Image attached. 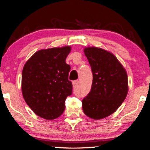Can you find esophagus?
I'll return each instance as SVG.
<instances>
[{
    "label": "esophagus",
    "mask_w": 150,
    "mask_h": 150,
    "mask_svg": "<svg viewBox=\"0 0 150 150\" xmlns=\"http://www.w3.org/2000/svg\"><path fill=\"white\" fill-rule=\"evenodd\" d=\"M77 83H78L77 80H75V81H73V87L76 86V85L77 84Z\"/></svg>",
    "instance_id": "obj_1"
}]
</instances>
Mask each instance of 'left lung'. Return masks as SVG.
Instances as JSON below:
<instances>
[{"label":"left lung","mask_w":150,"mask_h":150,"mask_svg":"<svg viewBox=\"0 0 150 150\" xmlns=\"http://www.w3.org/2000/svg\"><path fill=\"white\" fill-rule=\"evenodd\" d=\"M91 66L93 81L91 91L82 100L84 113L101 119L117 110L127 96L128 78L126 71L112 54L91 47L84 50Z\"/></svg>","instance_id":"8db88e82"}]
</instances>
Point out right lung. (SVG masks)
I'll return each instance as SVG.
<instances>
[{
    "label": "right lung",
    "instance_id": "obj_1",
    "mask_svg": "<svg viewBox=\"0 0 150 150\" xmlns=\"http://www.w3.org/2000/svg\"><path fill=\"white\" fill-rule=\"evenodd\" d=\"M71 47L38 51L28 60L22 71V93L35 115L47 120L61 116L66 98L72 94L69 80L71 67L65 60Z\"/></svg>",
    "mask_w": 150,
    "mask_h": 150
}]
</instances>
